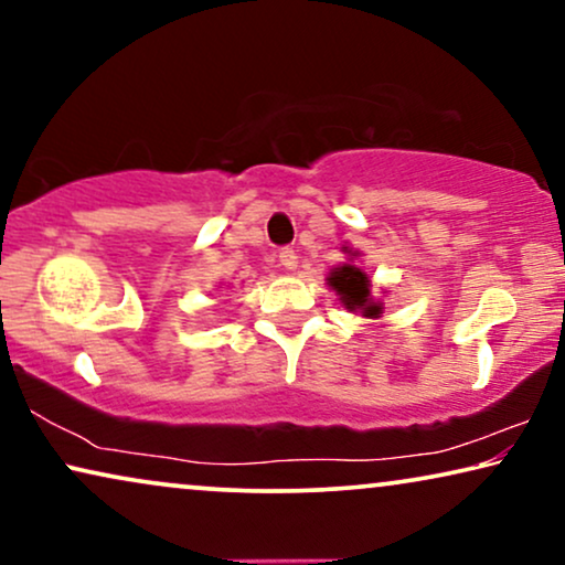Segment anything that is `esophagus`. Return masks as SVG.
Listing matches in <instances>:
<instances>
[{
    "mask_svg": "<svg viewBox=\"0 0 565 565\" xmlns=\"http://www.w3.org/2000/svg\"><path fill=\"white\" fill-rule=\"evenodd\" d=\"M280 265H282L285 269H296V267H298V254H296V249H282V252H280Z\"/></svg>",
    "mask_w": 565,
    "mask_h": 565,
    "instance_id": "obj_1",
    "label": "esophagus"
}]
</instances>
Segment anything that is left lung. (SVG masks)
I'll use <instances>...</instances> for the list:
<instances>
[{
  "label": "left lung",
  "mask_w": 565,
  "mask_h": 565,
  "mask_svg": "<svg viewBox=\"0 0 565 565\" xmlns=\"http://www.w3.org/2000/svg\"><path fill=\"white\" fill-rule=\"evenodd\" d=\"M329 285L342 296V303L347 308H360L365 316H377L381 306L370 300V280L360 267L344 265L337 267L329 277Z\"/></svg>",
  "instance_id": "8db88e82"
}]
</instances>
